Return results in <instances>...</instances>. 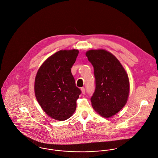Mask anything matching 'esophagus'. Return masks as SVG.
Here are the masks:
<instances>
[{"label":"esophagus","mask_w":158,"mask_h":158,"mask_svg":"<svg viewBox=\"0 0 158 158\" xmlns=\"http://www.w3.org/2000/svg\"><path fill=\"white\" fill-rule=\"evenodd\" d=\"M81 90L82 94H85V88H84V87H82V88L81 89Z\"/></svg>","instance_id":"obj_1"}]
</instances>
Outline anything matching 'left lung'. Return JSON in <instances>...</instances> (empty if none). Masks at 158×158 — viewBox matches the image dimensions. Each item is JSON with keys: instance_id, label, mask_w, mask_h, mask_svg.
<instances>
[{"instance_id": "left-lung-1", "label": "left lung", "mask_w": 158, "mask_h": 158, "mask_svg": "<svg viewBox=\"0 0 158 158\" xmlns=\"http://www.w3.org/2000/svg\"><path fill=\"white\" fill-rule=\"evenodd\" d=\"M94 68L95 90L91 98L95 111L104 118L112 117L126 104L129 81L125 69L110 52L90 50L86 52Z\"/></svg>"}]
</instances>
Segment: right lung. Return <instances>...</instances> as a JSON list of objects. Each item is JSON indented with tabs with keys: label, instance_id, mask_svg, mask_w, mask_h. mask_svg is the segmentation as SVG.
Here are the masks:
<instances>
[{
	"label": "right lung",
	"instance_id": "add662e5",
	"mask_svg": "<svg viewBox=\"0 0 158 158\" xmlns=\"http://www.w3.org/2000/svg\"><path fill=\"white\" fill-rule=\"evenodd\" d=\"M78 54L77 49L59 51L47 59L36 73V98L44 112L55 120H67L76 110L81 91L76 86L71 68Z\"/></svg>",
	"mask_w": 158,
	"mask_h": 158
}]
</instances>
